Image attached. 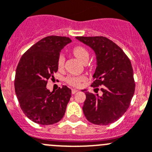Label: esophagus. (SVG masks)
<instances>
[{
    "instance_id": "1",
    "label": "esophagus",
    "mask_w": 152,
    "mask_h": 152,
    "mask_svg": "<svg viewBox=\"0 0 152 152\" xmlns=\"http://www.w3.org/2000/svg\"><path fill=\"white\" fill-rule=\"evenodd\" d=\"M77 91H78L77 89H72V94H76Z\"/></svg>"
}]
</instances>
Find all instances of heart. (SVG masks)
Returning <instances> with one entry per match:
<instances>
[{"mask_svg":"<svg viewBox=\"0 0 152 152\" xmlns=\"http://www.w3.org/2000/svg\"><path fill=\"white\" fill-rule=\"evenodd\" d=\"M73 53L75 56L81 62H84L85 61L88 59L89 54L88 52L87 49L85 47L82 46H77L73 49ZM65 61V58L64 55L61 54L58 56V66L59 68H62L64 66ZM85 80V77L83 76H70V77L67 78L66 81L69 85H71L73 86H80L81 83Z\"/></svg>","mask_w":152,"mask_h":152,"instance_id":"heart-1","label":"heart"}]
</instances>
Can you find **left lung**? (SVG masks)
<instances>
[{"instance_id":"left-lung-1","label":"left lung","mask_w":152,"mask_h":152,"mask_svg":"<svg viewBox=\"0 0 152 152\" xmlns=\"http://www.w3.org/2000/svg\"><path fill=\"white\" fill-rule=\"evenodd\" d=\"M76 38L91 48L96 55L97 67L91 86H103L101 96L83 90L86 95L83 106L85 116L92 124H112L125 113L135 91L130 59L118 45L105 37Z\"/></svg>"}]
</instances>
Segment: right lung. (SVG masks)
Masks as SVG:
<instances>
[{
    "mask_svg": "<svg viewBox=\"0 0 152 152\" xmlns=\"http://www.w3.org/2000/svg\"><path fill=\"white\" fill-rule=\"evenodd\" d=\"M70 42L71 39L66 37H46L31 46L18 62L15 94L23 113L34 122L53 124L64 115L71 90L64 86L55 92H50L46 84L58 69L61 51Z\"/></svg>",
    "mask_w": 152,
    "mask_h": 152,
    "instance_id": "obj_1",
    "label": "right lung"
}]
</instances>
